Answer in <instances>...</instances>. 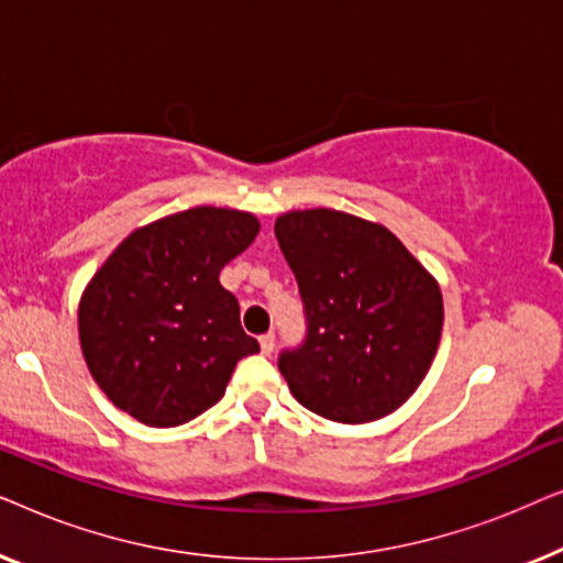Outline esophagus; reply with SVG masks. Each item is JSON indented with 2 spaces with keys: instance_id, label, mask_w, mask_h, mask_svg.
<instances>
[{
  "instance_id": "obj_1",
  "label": "esophagus",
  "mask_w": 563,
  "mask_h": 563,
  "mask_svg": "<svg viewBox=\"0 0 563 563\" xmlns=\"http://www.w3.org/2000/svg\"><path fill=\"white\" fill-rule=\"evenodd\" d=\"M258 343H261V353H264V356H272V353H274V345H276V335H274V333L261 335V338H258Z\"/></svg>"
}]
</instances>
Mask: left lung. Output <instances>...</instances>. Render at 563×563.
<instances>
[{"label": "left lung", "mask_w": 563, "mask_h": 563, "mask_svg": "<svg viewBox=\"0 0 563 563\" xmlns=\"http://www.w3.org/2000/svg\"><path fill=\"white\" fill-rule=\"evenodd\" d=\"M274 233L307 320L305 343L279 356L291 395L349 426L395 412L435 358L438 282L395 233L349 212L295 210L276 218Z\"/></svg>", "instance_id": "left-lung-1"}]
</instances>
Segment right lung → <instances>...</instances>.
<instances>
[{"mask_svg":"<svg viewBox=\"0 0 563 563\" xmlns=\"http://www.w3.org/2000/svg\"><path fill=\"white\" fill-rule=\"evenodd\" d=\"M251 212L195 207L130 233L84 289L81 353L114 407L174 428L225 395L238 361L258 351L220 284L258 235Z\"/></svg>","mask_w":563,"mask_h":563,"instance_id":"1","label":"right lung"}]
</instances>
